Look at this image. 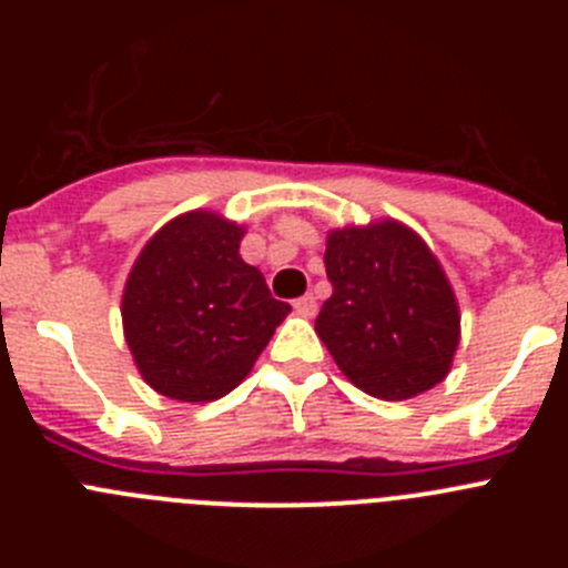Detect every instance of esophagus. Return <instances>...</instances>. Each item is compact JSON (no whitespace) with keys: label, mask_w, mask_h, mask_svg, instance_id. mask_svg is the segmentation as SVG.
Returning a JSON list of instances; mask_svg holds the SVG:
<instances>
[{"label":"esophagus","mask_w":568,"mask_h":568,"mask_svg":"<svg viewBox=\"0 0 568 568\" xmlns=\"http://www.w3.org/2000/svg\"><path fill=\"white\" fill-rule=\"evenodd\" d=\"M293 307H295V313L304 315V318H313L315 310H318V304H315L313 295H301V298H295Z\"/></svg>","instance_id":"1"}]
</instances>
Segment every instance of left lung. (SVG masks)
<instances>
[{
  "instance_id": "obj_1",
  "label": "left lung",
  "mask_w": 568,
  "mask_h": 568,
  "mask_svg": "<svg viewBox=\"0 0 568 568\" xmlns=\"http://www.w3.org/2000/svg\"><path fill=\"white\" fill-rule=\"evenodd\" d=\"M333 295L315 333L341 373L366 395L406 400L446 378L460 313L444 267L395 219L329 230L324 253Z\"/></svg>"
}]
</instances>
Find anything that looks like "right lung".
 <instances>
[{
    "label": "right lung",
    "mask_w": 568,
    "mask_h": 568,
    "mask_svg": "<svg viewBox=\"0 0 568 568\" xmlns=\"http://www.w3.org/2000/svg\"><path fill=\"white\" fill-rule=\"evenodd\" d=\"M244 227L210 210L175 215L135 258L122 324L142 378L184 404L222 398L247 378L290 304L239 255Z\"/></svg>",
    "instance_id": "add662e5"
}]
</instances>
